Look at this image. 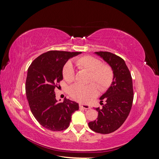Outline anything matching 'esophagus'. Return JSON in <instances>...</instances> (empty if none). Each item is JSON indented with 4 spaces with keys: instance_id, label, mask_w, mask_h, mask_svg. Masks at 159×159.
<instances>
[{
    "instance_id": "obj_1",
    "label": "esophagus",
    "mask_w": 159,
    "mask_h": 159,
    "mask_svg": "<svg viewBox=\"0 0 159 159\" xmlns=\"http://www.w3.org/2000/svg\"><path fill=\"white\" fill-rule=\"evenodd\" d=\"M79 106L80 108H83L84 109H88L90 108V107L89 106V105H84V104H80Z\"/></svg>"
}]
</instances>
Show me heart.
I'll return each mask as SVG.
<instances>
[{"mask_svg": "<svg viewBox=\"0 0 159 159\" xmlns=\"http://www.w3.org/2000/svg\"><path fill=\"white\" fill-rule=\"evenodd\" d=\"M78 70L89 71L88 83H94L98 89L104 91L111 85L113 80V71L109 65L102 64L99 59L91 56L78 57L74 60ZM64 79L71 83L75 78V73L71 62L68 61L62 70ZM71 97L80 102L88 103L98 95V89L93 84L88 85L75 84L69 89Z\"/></svg>", "mask_w": 159, "mask_h": 159, "instance_id": "obj_1", "label": "heart"}]
</instances>
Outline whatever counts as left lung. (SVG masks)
I'll return each instance as SVG.
<instances>
[{"label": "left lung", "instance_id": "obj_1", "mask_svg": "<svg viewBox=\"0 0 159 159\" xmlns=\"http://www.w3.org/2000/svg\"><path fill=\"white\" fill-rule=\"evenodd\" d=\"M96 54L107 62L113 71V80L109 88L102 97L105 101L98 111L97 120L88 123L92 131L102 134L114 132L127 118L133 101V88L131 73L121 57L108 52H97Z\"/></svg>", "mask_w": 159, "mask_h": 159}]
</instances>
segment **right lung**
<instances>
[{"instance_id": "add662e5", "label": "right lung", "mask_w": 159, "mask_h": 159, "mask_svg": "<svg viewBox=\"0 0 159 159\" xmlns=\"http://www.w3.org/2000/svg\"><path fill=\"white\" fill-rule=\"evenodd\" d=\"M81 52L52 50L34 60L28 70L26 93L34 117L42 127L60 131L70 126L71 116L79 109L78 103L64 98L59 103L54 89L63 80L62 70L70 57Z\"/></svg>"}]
</instances>
